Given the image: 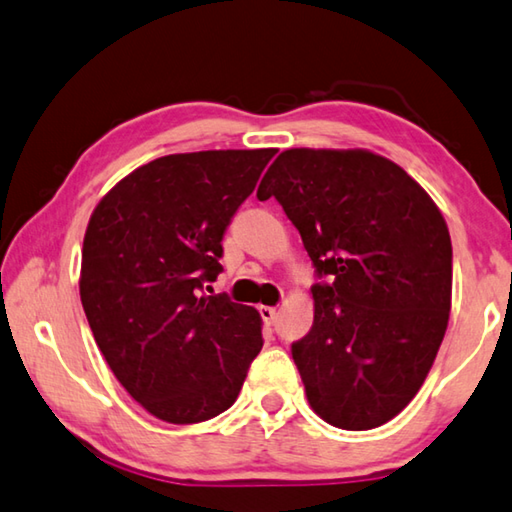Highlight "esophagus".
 Returning a JSON list of instances; mask_svg holds the SVG:
<instances>
[{
    "instance_id": "obj_1",
    "label": "esophagus",
    "mask_w": 512,
    "mask_h": 512,
    "mask_svg": "<svg viewBox=\"0 0 512 512\" xmlns=\"http://www.w3.org/2000/svg\"><path fill=\"white\" fill-rule=\"evenodd\" d=\"M258 312H260V318H263L265 325H274V321H276V307L260 305Z\"/></svg>"
}]
</instances>
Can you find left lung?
Segmentation results:
<instances>
[{
    "label": "left lung",
    "mask_w": 512,
    "mask_h": 512,
    "mask_svg": "<svg viewBox=\"0 0 512 512\" xmlns=\"http://www.w3.org/2000/svg\"><path fill=\"white\" fill-rule=\"evenodd\" d=\"M318 276L314 323L292 356L307 401L343 430L383 426L414 399L450 316L452 245L439 207L365 149H287L260 180Z\"/></svg>",
    "instance_id": "1"
}]
</instances>
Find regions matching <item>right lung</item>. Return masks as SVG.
Segmentation results:
<instances>
[{
	"label": "right lung",
	"instance_id": "1",
	"mask_svg": "<svg viewBox=\"0 0 512 512\" xmlns=\"http://www.w3.org/2000/svg\"><path fill=\"white\" fill-rule=\"evenodd\" d=\"M274 153H173L131 171L93 209L84 314L115 379L162 421L231 408L263 347L254 307L205 285L223 272L225 231Z\"/></svg>",
	"mask_w": 512,
	"mask_h": 512
}]
</instances>
